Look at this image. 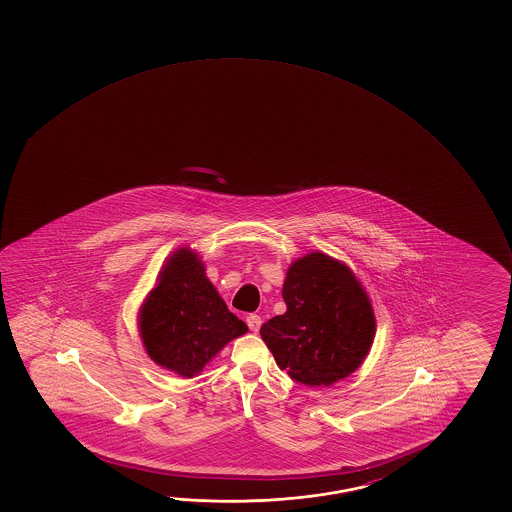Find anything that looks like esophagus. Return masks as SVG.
I'll return each mask as SVG.
<instances>
[{
	"instance_id": "1",
	"label": "esophagus",
	"mask_w": 512,
	"mask_h": 512,
	"mask_svg": "<svg viewBox=\"0 0 512 512\" xmlns=\"http://www.w3.org/2000/svg\"><path fill=\"white\" fill-rule=\"evenodd\" d=\"M246 323H248V327L252 332H259L260 325H262V319L257 314H250V316H246Z\"/></svg>"
}]
</instances>
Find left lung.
I'll list each match as a JSON object with an SVG mask.
<instances>
[{
	"label": "left lung",
	"mask_w": 512,
	"mask_h": 512,
	"mask_svg": "<svg viewBox=\"0 0 512 512\" xmlns=\"http://www.w3.org/2000/svg\"><path fill=\"white\" fill-rule=\"evenodd\" d=\"M282 296L287 310L260 327L278 368L310 387L350 377L377 332L373 305L352 269L327 253H307L287 269Z\"/></svg>",
	"instance_id": "8db88e82"
}]
</instances>
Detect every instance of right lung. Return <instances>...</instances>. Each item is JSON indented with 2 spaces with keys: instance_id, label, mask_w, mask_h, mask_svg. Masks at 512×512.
Wrapping results in <instances>:
<instances>
[{
  "instance_id": "right-lung-1",
  "label": "right lung",
  "mask_w": 512,
  "mask_h": 512,
  "mask_svg": "<svg viewBox=\"0 0 512 512\" xmlns=\"http://www.w3.org/2000/svg\"><path fill=\"white\" fill-rule=\"evenodd\" d=\"M144 350L160 368L193 378L248 327L228 310L198 253L169 255L137 314Z\"/></svg>"
}]
</instances>
